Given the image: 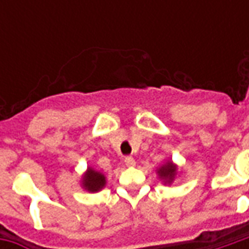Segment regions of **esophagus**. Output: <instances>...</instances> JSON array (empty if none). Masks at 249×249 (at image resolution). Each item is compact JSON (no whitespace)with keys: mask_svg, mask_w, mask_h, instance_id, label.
I'll use <instances>...</instances> for the list:
<instances>
[{"mask_svg":"<svg viewBox=\"0 0 249 249\" xmlns=\"http://www.w3.org/2000/svg\"><path fill=\"white\" fill-rule=\"evenodd\" d=\"M124 161H125V164L128 165V167H135L136 161H135V159H133V157H132V156H126V157H125Z\"/></svg>","mask_w":249,"mask_h":249,"instance_id":"1","label":"esophagus"}]
</instances>
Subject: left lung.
I'll use <instances>...</instances> for the list:
<instances>
[{
  "mask_svg": "<svg viewBox=\"0 0 249 249\" xmlns=\"http://www.w3.org/2000/svg\"><path fill=\"white\" fill-rule=\"evenodd\" d=\"M159 175H160V178H165L167 181H172L175 175H176V167L173 165L172 162H168L164 167L159 169Z\"/></svg>",
  "mask_w": 249,
  "mask_h": 249,
  "instance_id": "1",
  "label": "left lung"
}]
</instances>
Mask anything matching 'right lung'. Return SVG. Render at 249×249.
Returning a JSON list of instances; mask_svg holds the SVG:
<instances>
[{
    "label": "right lung",
    "mask_w": 249,
    "mask_h": 249,
    "mask_svg": "<svg viewBox=\"0 0 249 249\" xmlns=\"http://www.w3.org/2000/svg\"><path fill=\"white\" fill-rule=\"evenodd\" d=\"M82 185H84L85 189L90 191V192H97V191H100L105 185V176L101 175V173L96 172V171H93L92 168H89L87 175L84 176Z\"/></svg>",
    "instance_id": "1"
}]
</instances>
